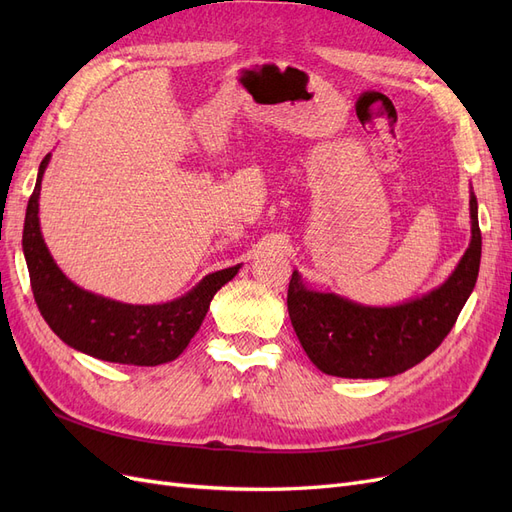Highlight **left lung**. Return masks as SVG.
Instances as JSON below:
<instances>
[{
    "label": "left lung",
    "instance_id": "obj_1",
    "mask_svg": "<svg viewBox=\"0 0 512 512\" xmlns=\"http://www.w3.org/2000/svg\"><path fill=\"white\" fill-rule=\"evenodd\" d=\"M470 222V245L448 280L399 305L371 307L318 292L292 271L288 314L309 361L337 378H389L427 359L451 333L478 277L483 239L472 190Z\"/></svg>",
    "mask_w": 512,
    "mask_h": 512
}]
</instances>
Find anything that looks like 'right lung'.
Masks as SVG:
<instances>
[{"label":"right lung","mask_w":512,"mask_h":512,"mask_svg":"<svg viewBox=\"0 0 512 512\" xmlns=\"http://www.w3.org/2000/svg\"><path fill=\"white\" fill-rule=\"evenodd\" d=\"M49 160L46 153L40 162L23 226V254L42 318L61 342L100 361L141 367L175 361L203 324L213 294L241 265L209 273L183 297L160 305L121 303L83 290L57 267L42 239L38 200Z\"/></svg>","instance_id":"right-lung-1"}]
</instances>
